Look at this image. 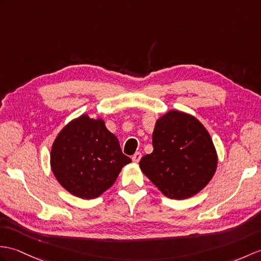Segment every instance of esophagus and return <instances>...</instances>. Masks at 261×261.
<instances>
[{"instance_id":"obj_1","label":"esophagus","mask_w":261,"mask_h":261,"mask_svg":"<svg viewBox=\"0 0 261 261\" xmlns=\"http://www.w3.org/2000/svg\"><path fill=\"white\" fill-rule=\"evenodd\" d=\"M141 153L140 152H136L135 154L132 155V160H133V162H139L140 161V159H141Z\"/></svg>"}]
</instances>
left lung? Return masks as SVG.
<instances>
[{"instance_id":"left-lung-1","label":"left lung","mask_w":261,"mask_h":261,"mask_svg":"<svg viewBox=\"0 0 261 261\" xmlns=\"http://www.w3.org/2000/svg\"><path fill=\"white\" fill-rule=\"evenodd\" d=\"M152 153L143 155L140 168L158 189L171 199L195 196L208 185L217 168L210 135L195 118L169 111L156 121Z\"/></svg>"}]
</instances>
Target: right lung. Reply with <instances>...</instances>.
Here are the masks:
<instances>
[{"instance_id":"right-lung-1","label":"right lung","mask_w":261,"mask_h":261,"mask_svg":"<svg viewBox=\"0 0 261 261\" xmlns=\"http://www.w3.org/2000/svg\"><path fill=\"white\" fill-rule=\"evenodd\" d=\"M118 138L105 121L83 114L64 126L51 150V168L64 189L82 199H93L110 188L123 166Z\"/></svg>"}]
</instances>
